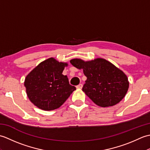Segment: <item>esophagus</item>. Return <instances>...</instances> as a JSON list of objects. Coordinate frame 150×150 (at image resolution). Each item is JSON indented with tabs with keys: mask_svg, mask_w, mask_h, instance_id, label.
Returning <instances> with one entry per match:
<instances>
[{
	"mask_svg": "<svg viewBox=\"0 0 150 150\" xmlns=\"http://www.w3.org/2000/svg\"><path fill=\"white\" fill-rule=\"evenodd\" d=\"M82 86H83V85H82V84H79V85L77 86V88L81 89L82 88Z\"/></svg>",
	"mask_w": 150,
	"mask_h": 150,
	"instance_id": "obj_1",
	"label": "esophagus"
}]
</instances>
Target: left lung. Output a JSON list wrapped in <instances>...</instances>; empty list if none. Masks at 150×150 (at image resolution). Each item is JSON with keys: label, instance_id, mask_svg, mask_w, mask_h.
<instances>
[{"label": "left lung", "instance_id": "left-lung-1", "mask_svg": "<svg viewBox=\"0 0 150 150\" xmlns=\"http://www.w3.org/2000/svg\"><path fill=\"white\" fill-rule=\"evenodd\" d=\"M70 63L82 69L87 79L82 91L95 104L101 107L112 106L125 96L129 88L127 76L113 64L103 59L84 62L74 59Z\"/></svg>", "mask_w": 150, "mask_h": 150}]
</instances>
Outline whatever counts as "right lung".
<instances>
[{
    "label": "right lung",
    "instance_id": "1",
    "mask_svg": "<svg viewBox=\"0 0 150 150\" xmlns=\"http://www.w3.org/2000/svg\"><path fill=\"white\" fill-rule=\"evenodd\" d=\"M67 63L50 58L40 63L27 75L24 81L28 97L41 110L50 111L59 108L76 88L70 85L62 75Z\"/></svg>",
    "mask_w": 150,
    "mask_h": 150
}]
</instances>
